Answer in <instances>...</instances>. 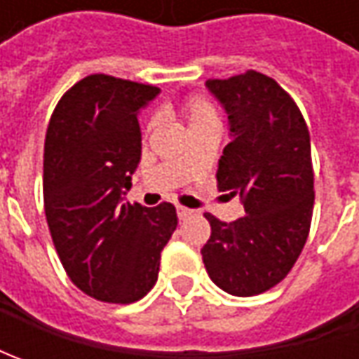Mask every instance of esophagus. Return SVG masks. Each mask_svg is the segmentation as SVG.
Segmentation results:
<instances>
[{"mask_svg":"<svg viewBox=\"0 0 359 359\" xmlns=\"http://www.w3.org/2000/svg\"><path fill=\"white\" fill-rule=\"evenodd\" d=\"M191 214H194L191 210H187L184 205H177V217H180V219H186V217H189Z\"/></svg>","mask_w":359,"mask_h":359,"instance_id":"34e87169","label":"esophagus"}]
</instances>
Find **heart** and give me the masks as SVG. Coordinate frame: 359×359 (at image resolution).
Segmentation results:
<instances>
[{"instance_id":"heart-1","label":"heart","mask_w":359,"mask_h":359,"mask_svg":"<svg viewBox=\"0 0 359 359\" xmlns=\"http://www.w3.org/2000/svg\"><path fill=\"white\" fill-rule=\"evenodd\" d=\"M184 114H186L189 128L191 126H198V123H203V121L217 119L215 105L208 97H203V95H189V97H186V102H184ZM151 126H154V119L147 121V130Z\"/></svg>"}]
</instances>
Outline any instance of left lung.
<instances>
[{"instance_id": "obj_1", "label": "left lung", "mask_w": 359, "mask_h": 359, "mask_svg": "<svg viewBox=\"0 0 359 359\" xmlns=\"http://www.w3.org/2000/svg\"><path fill=\"white\" fill-rule=\"evenodd\" d=\"M228 111L231 142L217 163V189L240 196L245 215L205 214L212 236L201 257L212 282L231 296H257L294 268L311 226L310 131L282 86L259 72L208 79Z\"/></svg>"}]
</instances>
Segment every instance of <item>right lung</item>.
Wrapping results in <instances>:
<instances>
[{
  "label": "right lung",
  "mask_w": 359,
  "mask_h": 359,
  "mask_svg": "<svg viewBox=\"0 0 359 359\" xmlns=\"http://www.w3.org/2000/svg\"><path fill=\"white\" fill-rule=\"evenodd\" d=\"M158 88L93 74L65 91L43 145V210L67 278L107 304H133L158 282L177 228L172 203L121 201L142 158L137 111Z\"/></svg>",
  "instance_id": "obj_1"
}]
</instances>
